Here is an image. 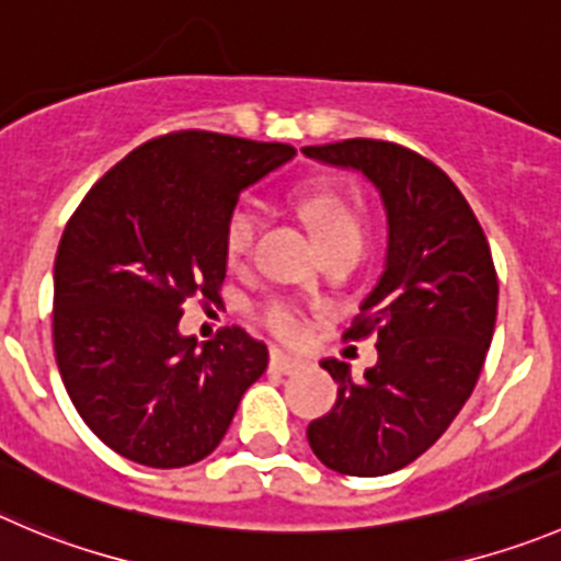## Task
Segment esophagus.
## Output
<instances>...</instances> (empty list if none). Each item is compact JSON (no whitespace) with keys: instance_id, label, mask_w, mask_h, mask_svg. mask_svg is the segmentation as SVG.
Wrapping results in <instances>:
<instances>
[{"instance_id":"esophagus-1","label":"esophagus","mask_w":561,"mask_h":561,"mask_svg":"<svg viewBox=\"0 0 561 561\" xmlns=\"http://www.w3.org/2000/svg\"><path fill=\"white\" fill-rule=\"evenodd\" d=\"M302 366L300 357H291L286 355V352H277L272 350L270 355V369L277 371V375H291V371H297Z\"/></svg>"}]
</instances>
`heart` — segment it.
<instances>
[{"mask_svg": "<svg viewBox=\"0 0 561 561\" xmlns=\"http://www.w3.org/2000/svg\"><path fill=\"white\" fill-rule=\"evenodd\" d=\"M300 211L311 226L313 237L319 239L322 250L341 248V244H355L360 248L366 231L364 206L355 197L333 190V186H317L300 197ZM264 226V211L253 197H242L226 217V231H222V248L231 266H239L253 253L255 239ZM261 324L272 335L284 341H297L306 333V317L291 300H272L261 308Z\"/></svg>", "mask_w": 561, "mask_h": 561, "instance_id": "1", "label": "heart"}]
</instances>
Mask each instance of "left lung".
I'll return each instance as SVG.
<instances>
[{"label": "left lung", "instance_id": "8db88e82", "mask_svg": "<svg viewBox=\"0 0 561 561\" xmlns=\"http://www.w3.org/2000/svg\"><path fill=\"white\" fill-rule=\"evenodd\" d=\"M302 151L360 170L388 211L386 272L344 333L375 335L377 366L355 380L350 364L324 360L339 399L308 424L324 466L382 477L424 455L471 397L493 339L499 275L477 215L435 162L369 137Z\"/></svg>", "mask_w": 561, "mask_h": 561}]
</instances>
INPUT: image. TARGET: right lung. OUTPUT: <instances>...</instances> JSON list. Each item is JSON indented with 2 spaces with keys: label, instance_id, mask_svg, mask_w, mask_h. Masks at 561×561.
<instances>
[{
  "label": "right lung",
  "instance_id": "obj_1",
  "mask_svg": "<svg viewBox=\"0 0 561 561\" xmlns=\"http://www.w3.org/2000/svg\"><path fill=\"white\" fill-rule=\"evenodd\" d=\"M295 153L170 131L106 170L68 220L55 259L57 369L84 424L126 460L184 468L209 457L264 375L266 346L242 328L195 350L179 319L192 297L220 300L239 192Z\"/></svg>",
  "mask_w": 561,
  "mask_h": 561
}]
</instances>
